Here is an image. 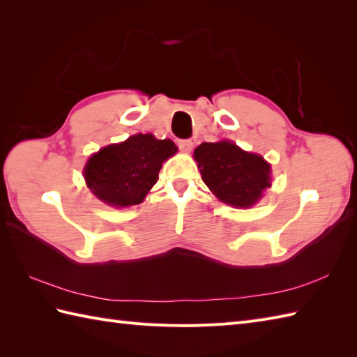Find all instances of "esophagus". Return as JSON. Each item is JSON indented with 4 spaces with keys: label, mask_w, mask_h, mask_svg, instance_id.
<instances>
[{
    "label": "esophagus",
    "mask_w": 357,
    "mask_h": 357,
    "mask_svg": "<svg viewBox=\"0 0 357 357\" xmlns=\"http://www.w3.org/2000/svg\"><path fill=\"white\" fill-rule=\"evenodd\" d=\"M178 146L181 150L185 151V153H190L193 149V141L192 139H181V141H178Z\"/></svg>",
    "instance_id": "34e87169"
}]
</instances>
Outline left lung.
I'll return each instance as SVG.
<instances>
[{
    "instance_id": "8db88e82",
    "label": "left lung",
    "mask_w": 357,
    "mask_h": 357,
    "mask_svg": "<svg viewBox=\"0 0 357 357\" xmlns=\"http://www.w3.org/2000/svg\"><path fill=\"white\" fill-rule=\"evenodd\" d=\"M195 159L210 192L236 208L255 206L271 185L270 164L234 142H202L195 149Z\"/></svg>"
}]
</instances>
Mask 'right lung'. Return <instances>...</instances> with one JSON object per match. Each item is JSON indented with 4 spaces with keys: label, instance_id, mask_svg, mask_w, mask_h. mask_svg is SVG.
Wrapping results in <instances>:
<instances>
[{
    "label": "right lung",
    "instance_id": "right-lung-1",
    "mask_svg": "<svg viewBox=\"0 0 357 357\" xmlns=\"http://www.w3.org/2000/svg\"><path fill=\"white\" fill-rule=\"evenodd\" d=\"M176 151L178 147L170 139H156L151 133L133 135L89 158L84 167L86 184L107 206H136L156 184L162 162Z\"/></svg>",
    "mask_w": 357,
    "mask_h": 357
}]
</instances>
